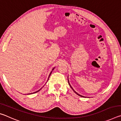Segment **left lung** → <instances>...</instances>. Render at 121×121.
<instances>
[{"label":"left lung","mask_w":121,"mask_h":121,"mask_svg":"<svg viewBox=\"0 0 121 121\" xmlns=\"http://www.w3.org/2000/svg\"><path fill=\"white\" fill-rule=\"evenodd\" d=\"M68 83H69V85H70V86L71 87V89H73V92H74L76 93V94H77V95H79V96H80V97H84V96H83V95H79V94L77 92H76L75 91V90H73V88L72 87H71V86L70 85V83H69V80H68Z\"/></svg>","instance_id":"obj_1"}]
</instances>
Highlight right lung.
Segmentation results:
<instances>
[{"mask_svg": "<svg viewBox=\"0 0 121 121\" xmlns=\"http://www.w3.org/2000/svg\"><path fill=\"white\" fill-rule=\"evenodd\" d=\"M54 68H55V67H54ZM54 68H53V69H52V71L53 70H54ZM52 71H51V72L50 73V75H49V76H48V78H49V77H50V75H51V73H52ZM40 90H38V91H36V92H34V93H29V95H30V94H32V93H36V92H38V91H40Z\"/></svg>", "mask_w": 121, "mask_h": 121, "instance_id": "obj_1", "label": "right lung"}]
</instances>
